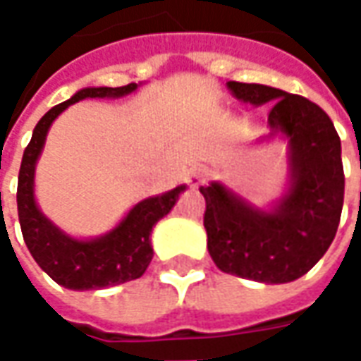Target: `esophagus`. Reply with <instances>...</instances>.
I'll return each instance as SVG.
<instances>
[{
    "label": "esophagus",
    "mask_w": 361,
    "mask_h": 361,
    "mask_svg": "<svg viewBox=\"0 0 361 361\" xmlns=\"http://www.w3.org/2000/svg\"><path fill=\"white\" fill-rule=\"evenodd\" d=\"M204 180V173L201 172V170H191V172L188 173V183L191 185V188H199L201 183H203Z\"/></svg>",
    "instance_id": "34e87169"
}]
</instances>
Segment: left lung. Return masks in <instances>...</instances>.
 Instances as JSON below:
<instances>
[{
  "instance_id": "obj_1",
  "label": "left lung",
  "mask_w": 361,
  "mask_h": 361,
  "mask_svg": "<svg viewBox=\"0 0 361 361\" xmlns=\"http://www.w3.org/2000/svg\"><path fill=\"white\" fill-rule=\"evenodd\" d=\"M240 102L272 104L269 133L286 142L288 178L267 204L211 181L201 188L207 247L220 271L263 284H286L315 267L333 243L344 203L341 139L325 111L307 98L257 82H226Z\"/></svg>"
}]
</instances>
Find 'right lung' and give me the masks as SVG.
<instances>
[{
  "label": "right lung",
  "instance_id": "right-lung-1",
  "mask_svg": "<svg viewBox=\"0 0 361 361\" xmlns=\"http://www.w3.org/2000/svg\"><path fill=\"white\" fill-rule=\"evenodd\" d=\"M142 82L126 87H87L77 90L69 100L54 106L36 123L32 139L23 154L17 185V211L20 232L30 255L51 280L67 290H100L129 282L145 274L152 261L150 232L164 219L188 189L185 183L160 195L135 203L116 226L94 238H77L63 232L40 209L35 193L36 164L42 157L51 123L75 102L85 98H123L133 94Z\"/></svg>",
  "mask_w": 361,
  "mask_h": 361
}]
</instances>
